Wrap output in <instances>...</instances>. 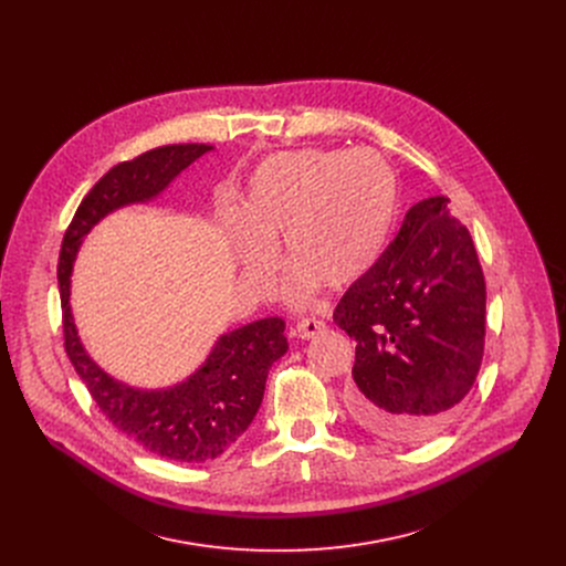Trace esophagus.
I'll use <instances>...</instances> for the list:
<instances>
[{"instance_id":"obj_1","label":"esophagus","mask_w":566,"mask_h":566,"mask_svg":"<svg viewBox=\"0 0 566 566\" xmlns=\"http://www.w3.org/2000/svg\"><path fill=\"white\" fill-rule=\"evenodd\" d=\"M325 329H327V325H325L323 321H318V318H302V321L295 325L297 338H304V340H310V338L323 334Z\"/></svg>"}]
</instances>
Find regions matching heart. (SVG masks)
<instances>
[{"mask_svg": "<svg viewBox=\"0 0 566 566\" xmlns=\"http://www.w3.org/2000/svg\"><path fill=\"white\" fill-rule=\"evenodd\" d=\"M399 187L390 165L368 148L282 150L256 165L241 210L221 217L226 243L245 277L266 289L277 269L275 237L291 262L284 293L310 300L318 284L347 289L381 256Z\"/></svg>", "mask_w": 566, "mask_h": 566, "instance_id": "heart-1", "label": "heart"}]
</instances>
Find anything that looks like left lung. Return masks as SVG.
Returning <instances> with one entry per match:
<instances>
[{"label": "left lung", "instance_id": "1", "mask_svg": "<svg viewBox=\"0 0 566 566\" xmlns=\"http://www.w3.org/2000/svg\"><path fill=\"white\" fill-rule=\"evenodd\" d=\"M447 202H416L334 312L356 340L347 406L358 424L388 440L424 442L440 433L483 361L485 277L470 230Z\"/></svg>", "mask_w": 566, "mask_h": 566}]
</instances>
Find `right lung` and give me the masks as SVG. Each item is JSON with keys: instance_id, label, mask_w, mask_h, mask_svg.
<instances>
[{"instance_id": "right-lung-1", "label": "right lung", "mask_w": 566, "mask_h": 566, "mask_svg": "<svg viewBox=\"0 0 566 566\" xmlns=\"http://www.w3.org/2000/svg\"><path fill=\"white\" fill-rule=\"evenodd\" d=\"M208 150V144H169L113 167L81 200L59 256L65 352L76 375L122 433L146 451L178 462L212 460L250 427L262 406L269 370L289 349L284 321L273 316L228 332L187 381L139 390L106 375L81 345L70 310V275L85 234L101 219L124 205L156 198Z\"/></svg>"}]
</instances>
